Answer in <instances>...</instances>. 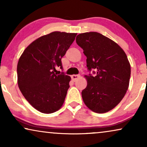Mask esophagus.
I'll use <instances>...</instances> for the list:
<instances>
[{
  "label": "esophagus",
  "instance_id": "esophagus-1",
  "mask_svg": "<svg viewBox=\"0 0 147 147\" xmlns=\"http://www.w3.org/2000/svg\"><path fill=\"white\" fill-rule=\"evenodd\" d=\"M80 77V75H72V76H71V79H72V80H73L74 82H75V81H76V80H77Z\"/></svg>",
  "mask_w": 147,
  "mask_h": 147
}]
</instances>
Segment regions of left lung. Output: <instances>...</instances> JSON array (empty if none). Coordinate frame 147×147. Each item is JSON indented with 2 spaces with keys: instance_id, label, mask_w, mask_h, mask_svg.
<instances>
[{
  "instance_id": "obj_1",
  "label": "left lung",
  "mask_w": 147,
  "mask_h": 147,
  "mask_svg": "<svg viewBox=\"0 0 147 147\" xmlns=\"http://www.w3.org/2000/svg\"><path fill=\"white\" fill-rule=\"evenodd\" d=\"M76 43L87 57L88 70L96 71L95 76H85L88 84L82 92L84 104L96 113L110 111L121 102L129 86L127 56L117 43L97 32L79 34Z\"/></svg>"
}]
</instances>
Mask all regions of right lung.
<instances>
[{
  "instance_id": "add662e5",
  "label": "right lung",
  "mask_w": 147,
  "mask_h": 147,
  "mask_svg": "<svg viewBox=\"0 0 147 147\" xmlns=\"http://www.w3.org/2000/svg\"><path fill=\"white\" fill-rule=\"evenodd\" d=\"M77 33L54 31L32 42L17 64V84L28 102L44 114L61 108L67 95L70 76L55 74L62 68L61 58Z\"/></svg>"
}]
</instances>
